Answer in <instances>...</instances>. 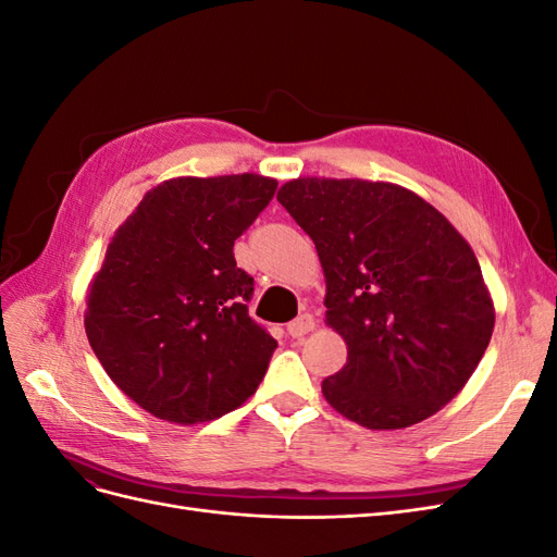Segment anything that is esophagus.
Listing matches in <instances>:
<instances>
[{
  "label": "esophagus",
  "instance_id": "1",
  "mask_svg": "<svg viewBox=\"0 0 557 557\" xmlns=\"http://www.w3.org/2000/svg\"><path fill=\"white\" fill-rule=\"evenodd\" d=\"M313 325H315L313 318L309 313H301L293 320V323H288V334L293 336V339H301V336L313 330Z\"/></svg>",
  "mask_w": 557,
  "mask_h": 557
}]
</instances>
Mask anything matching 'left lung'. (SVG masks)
<instances>
[{
  "label": "left lung",
  "mask_w": 557,
  "mask_h": 557,
  "mask_svg": "<svg viewBox=\"0 0 557 557\" xmlns=\"http://www.w3.org/2000/svg\"><path fill=\"white\" fill-rule=\"evenodd\" d=\"M278 201L315 244L327 325L348 346L323 395L369 430L420 423L458 395L491 344L495 309L474 250L411 190L297 178Z\"/></svg>",
  "instance_id": "obj_1"
}]
</instances>
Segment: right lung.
<instances>
[{
  "mask_svg": "<svg viewBox=\"0 0 557 557\" xmlns=\"http://www.w3.org/2000/svg\"><path fill=\"white\" fill-rule=\"evenodd\" d=\"M258 174L174 178L117 227L88 295L86 334L111 381L172 423L215 420L258 391L276 339L248 315L234 242L267 209Z\"/></svg>",
  "mask_w": 557,
  "mask_h": 557,
  "instance_id": "1",
  "label": "right lung"
}]
</instances>
